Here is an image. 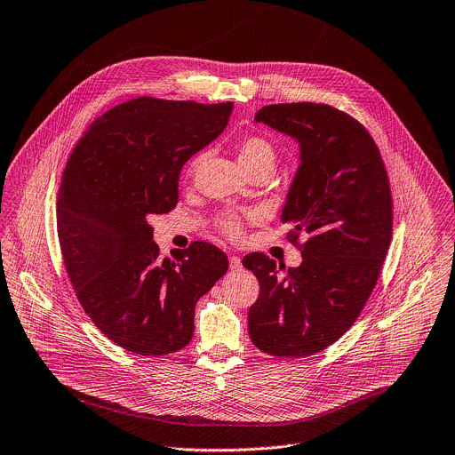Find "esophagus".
I'll return each mask as SVG.
<instances>
[{"instance_id":"esophagus-1","label":"esophagus","mask_w":455,"mask_h":455,"mask_svg":"<svg viewBox=\"0 0 455 455\" xmlns=\"http://www.w3.org/2000/svg\"><path fill=\"white\" fill-rule=\"evenodd\" d=\"M228 261H230V270H241L243 268V263H241V257L239 255H230Z\"/></svg>"}]
</instances>
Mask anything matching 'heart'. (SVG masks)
<instances>
[{
	"instance_id": "obj_1",
	"label": "heart",
	"mask_w": 455,
	"mask_h": 455,
	"mask_svg": "<svg viewBox=\"0 0 455 455\" xmlns=\"http://www.w3.org/2000/svg\"><path fill=\"white\" fill-rule=\"evenodd\" d=\"M237 158L241 162V165L244 169L257 165V164H274L275 160V149L270 144V140H267L265 137H259V135H248L243 137L237 142ZM204 155H198L196 158H192L188 169L190 171H196V167L202 164ZM220 228L223 234H227L228 237H239L243 232V223L241 218L234 212H227L220 218L218 221Z\"/></svg>"
}]
</instances>
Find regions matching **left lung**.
I'll return each mask as SVG.
<instances>
[{
  "label": "left lung",
  "instance_id": "1",
  "mask_svg": "<svg viewBox=\"0 0 455 455\" xmlns=\"http://www.w3.org/2000/svg\"><path fill=\"white\" fill-rule=\"evenodd\" d=\"M255 120L300 144L283 221L302 263L286 270L265 253L243 257L259 281L248 333L272 356H309L353 326L376 286L393 237L391 183L367 129L333 106L272 104ZM300 231L310 235L302 245Z\"/></svg>",
  "mask_w": 455,
  "mask_h": 455
}]
</instances>
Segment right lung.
Returning <instances> with one entry per match:
<instances>
[{
	"instance_id": "obj_1",
	"label": "right lung",
	"mask_w": 455,
	"mask_h": 455,
	"mask_svg": "<svg viewBox=\"0 0 455 455\" xmlns=\"http://www.w3.org/2000/svg\"><path fill=\"white\" fill-rule=\"evenodd\" d=\"M232 102L139 97L99 116L64 167L57 235L76 295L95 326L142 356L183 349L194 307L228 270L218 246L194 241L160 259L151 214L178 204L183 164L225 129Z\"/></svg>"
}]
</instances>
